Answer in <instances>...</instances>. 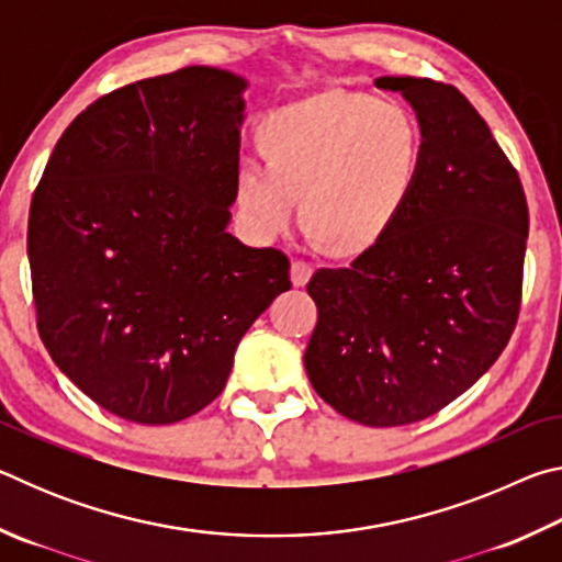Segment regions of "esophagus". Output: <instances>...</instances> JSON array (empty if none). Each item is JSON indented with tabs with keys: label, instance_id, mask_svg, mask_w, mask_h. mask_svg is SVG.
Segmentation results:
<instances>
[{
	"label": "esophagus",
	"instance_id": "esophagus-1",
	"mask_svg": "<svg viewBox=\"0 0 562 562\" xmlns=\"http://www.w3.org/2000/svg\"><path fill=\"white\" fill-rule=\"evenodd\" d=\"M312 272H315V268L307 260H294L292 262V284L294 288H304V284L310 282Z\"/></svg>",
	"mask_w": 562,
	"mask_h": 562
}]
</instances>
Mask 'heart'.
<instances>
[{
	"instance_id": "obj_1",
	"label": "heart",
	"mask_w": 562,
	"mask_h": 562,
	"mask_svg": "<svg viewBox=\"0 0 562 562\" xmlns=\"http://www.w3.org/2000/svg\"><path fill=\"white\" fill-rule=\"evenodd\" d=\"M262 158L235 170L237 207L272 240L302 215L331 252L372 247L402 213L422 168V131L402 103L325 91L274 111L260 126Z\"/></svg>"
}]
</instances>
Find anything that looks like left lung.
<instances>
[{
    "label": "left lung",
    "instance_id": "obj_1",
    "mask_svg": "<svg viewBox=\"0 0 562 562\" xmlns=\"http://www.w3.org/2000/svg\"><path fill=\"white\" fill-rule=\"evenodd\" d=\"M422 126L402 213L349 268L307 282L317 304L304 367L315 392L364 426L441 412L488 372L516 329L528 240L518 170L451 83L382 76Z\"/></svg>",
    "mask_w": 562,
    "mask_h": 562
}]
</instances>
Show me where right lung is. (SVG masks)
Returning <instances> with one entry per match:
<instances>
[{"label":"right lung","mask_w":562,"mask_h":562,"mask_svg":"<svg viewBox=\"0 0 562 562\" xmlns=\"http://www.w3.org/2000/svg\"><path fill=\"white\" fill-rule=\"evenodd\" d=\"M245 79L186 66L116 89L54 146L30 207L36 329L106 412L176 424L223 392L290 260L227 233Z\"/></svg>","instance_id":"right-lung-1"}]
</instances>
